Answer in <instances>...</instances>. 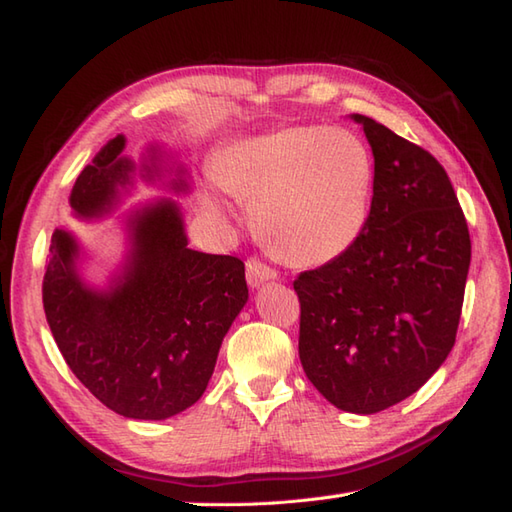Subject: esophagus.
<instances>
[{"label":"esophagus","instance_id":"1","mask_svg":"<svg viewBox=\"0 0 512 512\" xmlns=\"http://www.w3.org/2000/svg\"><path fill=\"white\" fill-rule=\"evenodd\" d=\"M270 279H277V270H273L270 266H266L264 262H259V259H248L246 262V281L250 288H257L262 286L264 281Z\"/></svg>","mask_w":512,"mask_h":512}]
</instances>
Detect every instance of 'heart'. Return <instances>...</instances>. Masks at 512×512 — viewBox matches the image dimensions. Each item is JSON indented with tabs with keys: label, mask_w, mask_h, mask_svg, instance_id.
<instances>
[{
	"label": "heart",
	"mask_w": 512,
	"mask_h": 512,
	"mask_svg": "<svg viewBox=\"0 0 512 512\" xmlns=\"http://www.w3.org/2000/svg\"><path fill=\"white\" fill-rule=\"evenodd\" d=\"M213 178L250 202V220L270 253L295 266H317L361 237L374 158L352 129L295 125L228 145L213 162ZM206 204L222 211L213 198Z\"/></svg>",
	"instance_id": "1"
}]
</instances>
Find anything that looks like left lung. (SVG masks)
<instances>
[{
    "label": "left lung",
    "mask_w": 512,
    "mask_h": 512,
    "mask_svg": "<svg viewBox=\"0 0 512 512\" xmlns=\"http://www.w3.org/2000/svg\"><path fill=\"white\" fill-rule=\"evenodd\" d=\"M374 154L361 237L295 279L299 358L334 407L376 413L409 398L458 334L471 237L447 171L374 118L352 114Z\"/></svg>",
    "instance_id": "8db88e82"
}]
</instances>
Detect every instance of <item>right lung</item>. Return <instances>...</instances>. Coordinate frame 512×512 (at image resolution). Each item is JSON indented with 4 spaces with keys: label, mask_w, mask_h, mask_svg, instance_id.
<instances>
[{
    "label": "right lung",
    "mask_w": 512,
    "mask_h": 512,
    "mask_svg": "<svg viewBox=\"0 0 512 512\" xmlns=\"http://www.w3.org/2000/svg\"><path fill=\"white\" fill-rule=\"evenodd\" d=\"M116 136L76 178L70 206L81 220L114 209L118 187L136 165ZM162 151L149 147L140 167L160 178ZM182 167L169 184L189 191ZM129 250L105 290L79 273L81 246L57 228L43 277V310L72 374L107 409L134 420H165L191 407L213 376L217 352L246 306L244 262L189 248L180 206L160 198L127 217Z\"/></svg>",
    "instance_id": "obj_1"
}]
</instances>
